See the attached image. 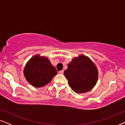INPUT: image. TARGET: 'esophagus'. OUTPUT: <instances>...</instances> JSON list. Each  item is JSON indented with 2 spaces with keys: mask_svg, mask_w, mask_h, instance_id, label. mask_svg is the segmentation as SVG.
I'll list each match as a JSON object with an SVG mask.
<instances>
[{
  "mask_svg": "<svg viewBox=\"0 0 125 125\" xmlns=\"http://www.w3.org/2000/svg\"><path fill=\"white\" fill-rule=\"evenodd\" d=\"M63 73H64V71H63V70H62V71H59V73H60V74H63Z\"/></svg>",
  "mask_w": 125,
  "mask_h": 125,
  "instance_id": "obj_1",
  "label": "esophagus"
}]
</instances>
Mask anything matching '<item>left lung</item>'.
<instances>
[{
	"instance_id": "8db88e82",
	"label": "left lung",
	"mask_w": 125,
	"mask_h": 125,
	"mask_svg": "<svg viewBox=\"0 0 125 125\" xmlns=\"http://www.w3.org/2000/svg\"><path fill=\"white\" fill-rule=\"evenodd\" d=\"M64 74L68 83L76 93H85L92 89L98 80V71L94 63L85 56L73 59Z\"/></svg>"
}]
</instances>
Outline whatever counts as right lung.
<instances>
[{
    "label": "right lung",
    "instance_id": "obj_1",
    "mask_svg": "<svg viewBox=\"0 0 125 125\" xmlns=\"http://www.w3.org/2000/svg\"><path fill=\"white\" fill-rule=\"evenodd\" d=\"M57 73L47 58L40 57L39 55L31 59L24 70L27 81L36 88H40L50 83Z\"/></svg>",
    "mask_w": 125,
    "mask_h": 125
}]
</instances>
